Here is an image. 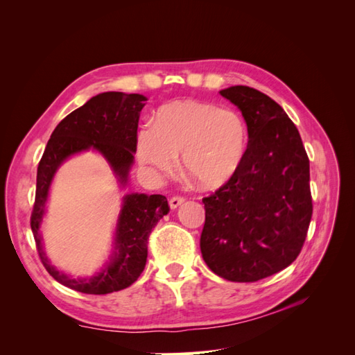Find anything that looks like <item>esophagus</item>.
I'll use <instances>...</instances> for the list:
<instances>
[{
    "mask_svg": "<svg viewBox=\"0 0 355 355\" xmlns=\"http://www.w3.org/2000/svg\"><path fill=\"white\" fill-rule=\"evenodd\" d=\"M182 202H185V198L180 197V196H176V197H171L168 204H170V209H178Z\"/></svg>",
    "mask_w": 355,
    "mask_h": 355,
    "instance_id": "obj_1",
    "label": "esophagus"
}]
</instances>
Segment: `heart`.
Wrapping results in <instances>:
<instances>
[{"label": "heart", "instance_id": "b5f03b06", "mask_svg": "<svg viewBox=\"0 0 355 355\" xmlns=\"http://www.w3.org/2000/svg\"><path fill=\"white\" fill-rule=\"evenodd\" d=\"M247 145L241 116L206 102L185 101L164 106L155 124L137 136V158L151 170L170 173L182 154V167L196 185L213 189L240 167Z\"/></svg>", "mask_w": 355, "mask_h": 355}]
</instances>
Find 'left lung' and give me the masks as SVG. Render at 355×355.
Segmentation results:
<instances>
[{
    "instance_id": "1",
    "label": "left lung",
    "mask_w": 355,
    "mask_h": 355,
    "mask_svg": "<svg viewBox=\"0 0 355 355\" xmlns=\"http://www.w3.org/2000/svg\"><path fill=\"white\" fill-rule=\"evenodd\" d=\"M219 93L240 108L249 144L231 179L202 198L200 247L214 274L253 283L302 250L313 216L309 159L296 125L270 96L247 85Z\"/></svg>"
}]
</instances>
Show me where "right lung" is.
Instances as JSON below:
<instances>
[{"instance_id":"1","label":"right lung","mask_w":355,"mask_h":355,"mask_svg":"<svg viewBox=\"0 0 355 355\" xmlns=\"http://www.w3.org/2000/svg\"><path fill=\"white\" fill-rule=\"evenodd\" d=\"M142 94L106 92L94 96L58 124L37 170L35 202L31 230L37 252L47 272L60 284L87 295H106L132 286L142 274L148 257V239L158 220L170 211L167 198L154 194H128L118 218L111 262L90 278H71L50 265L42 250L40 225L46 211L51 179L68 157L93 148L111 164L121 184L127 180L137 148L139 114L145 106Z\"/></svg>"}]
</instances>
